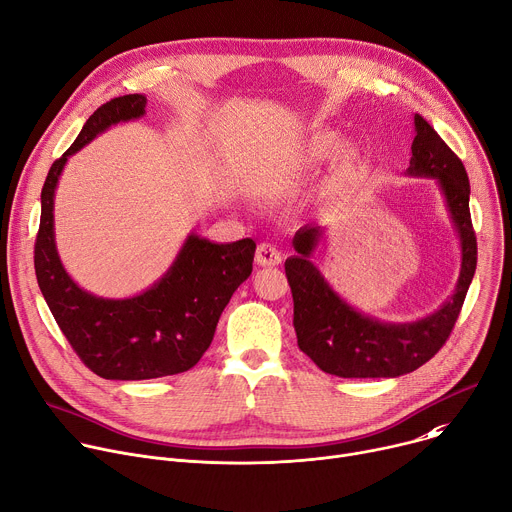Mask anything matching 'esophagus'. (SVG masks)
<instances>
[{
	"label": "esophagus",
	"instance_id": "34e87169",
	"mask_svg": "<svg viewBox=\"0 0 512 512\" xmlns=\"http://www.w3.org/2000/svg\"><path fill=\"white\" fill-rule=\"evenodd\" d=\"M282 251L277 249L275 245H271V243H259L257 245V251H255V261H257V265H261V267H275V265H280L282 263Z\"/></svg>",
	"mask_w": 512,
	"mask_h": 512
}]
</instances>
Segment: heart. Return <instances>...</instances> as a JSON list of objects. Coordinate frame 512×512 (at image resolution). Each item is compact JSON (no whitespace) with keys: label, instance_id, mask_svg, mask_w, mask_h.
I'll return each instance as SVG.
<instances>
[{"label":"heart","instance_id":"heart-1","mask_svg":"<svg viewBox=\"0 0 512 512\" xmlns=\"http://www.w3.org/2000/svg\"><path fill=\"white\" fill-rule=\"evenodd\" d=\"M341 147V136L333 130H318L310 134L306 141L294 151L292 155V165L300 171H312L322 167L324 163H329L337 153H339V165L345 171L355 169L363 161V153L357 145H347L339 151Z\"/></svg>","mask_w":512,"mask_h":512}]
</instances>
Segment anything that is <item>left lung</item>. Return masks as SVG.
I'll return each instance as SVG.
<instances>
[{
  "instance_id": "1",
  "label": "left lung",
  "mask_w": 512,
  "mask_h": 512,
  "mask_svg": "<svg viewBox=\"0 0 512 512\" xmlns=\"http://www.w3.org/2000/svg\"><path fill=\"white\" fill-rule=\"evenodd\" d=\"M412 177H431L445 198L459 237L461 271L455 292L433 314L414 322H382L349 306L314 265V251L324 235L320 224H306L294 235L296 255L286 259L294 298L298 347L331 376L398 378L427 363L449 339L476 271L478 245L470 216V179L459 157L435 128L414 114Z\"/></svg>"
}]
</instances>
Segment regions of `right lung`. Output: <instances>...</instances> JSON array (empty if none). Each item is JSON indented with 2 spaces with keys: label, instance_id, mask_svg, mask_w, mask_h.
<instances>
[{
  "label": "right lung",
  "instance_id": "right-lung-1",
  "mask_svg": "<svg viewBox=\"0 0 512 512\" xmlns=\"http://www.w3.org/2000/svg\"><path fill=\"white\" fill-rule=\"evenodd\" d=\"M147 98L128 94L100 106L46 175L34 245L38 288L79 359L104 380H153L194 367L214 339L222 310L253 271L255 241L185 239L173 265L132 298H102L79 288L55 243V190L65 163L114 124L145 116Z\"/></svg>",
  "mask_w": 512,
  "mask_h": 512
}]
</instances>
